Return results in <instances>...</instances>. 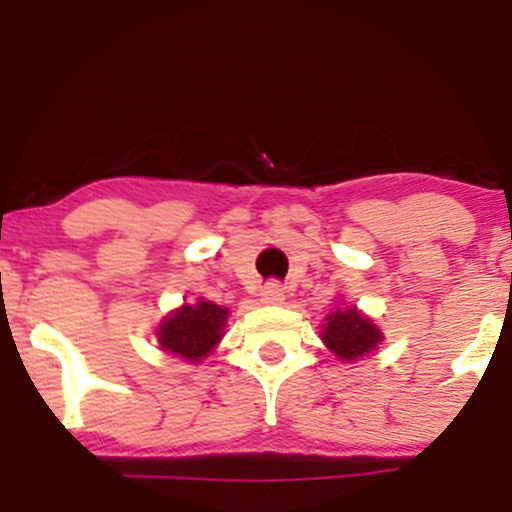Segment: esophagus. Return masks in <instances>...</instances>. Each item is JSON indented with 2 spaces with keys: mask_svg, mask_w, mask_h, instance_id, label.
Returning <instances> with one entry per match:
<instances>
[{
  "mask_svg": "<svg viewBox=\"0 0 512 512\" xmlns=\"http://www.w3.org/2000/svg\"><path fill=\"white\" fill-rule=\"evenodd\" d=\"M262 303H267V305L284 303V286H281L279 281H267L262 289Z\"/></svg>",
  "mask_w": 512,
  "mask_h": 512,
  "instance_id": "34e87169",
  "label": "esophagus"
}]
</instances>
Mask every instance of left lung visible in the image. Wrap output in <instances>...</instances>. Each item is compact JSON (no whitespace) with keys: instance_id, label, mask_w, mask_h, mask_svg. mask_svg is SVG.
Masks as SVG:
<instances>
[{"instance_id":"left-lung-1","label":"left lung","mask_w":512,"mask_h":512,"mask_svg":"<svg viewBox=\"0 0 512 512\" xmlns=\"http://www.w3.org/2000/svg\"><path fill=\"white\" fill-rule=\"evenodd\" d=\"M380 339L383 332L356 308L334 310L332 315H327V327L322 332V342L342 361H356L363 354H370Z\"/></svg>"}]
</instances>
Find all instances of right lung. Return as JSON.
I'll list each match as a JSON object with an SVG mask.
<instances>
[{
  "label": "right lung",
  "instance_id": "add662e5",
  "mask_svg": "<svg viewBox=\"0 0 512 512\" xmlns=\"http://www.w3.org/2000/svg\"><path fill=\"white\" fill-rule=\"evenodd\" d=\"M228 310L211 301H199L197 305H182L158 327V344L163 351L199 361L219 344L226 327Z\"/></svg>",
  "mask_w": 512,
  "mask_h": 512
}]
</instances>
